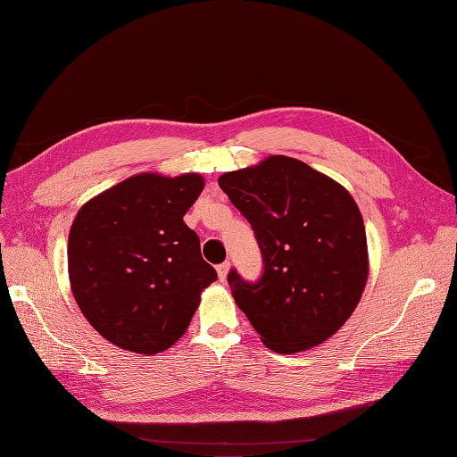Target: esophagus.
<instances>
[{"mask_svg":"<svg viewBox=\"0 0 457 457\" xmlns=\"http://www.w3.org/2000/svg\"><path fill=\"white\" fill-rule=\"evenodd\" d=\"M216 272H219V279L220 281H226L228 279V274H229V262H222V265L216 267Z\"/></svg>","mask_w":457,"mask_h":457,"instance_id":"obj_1","label":"esophagus"}]
</instances>
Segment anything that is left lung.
<instances>
[{
	"label": "left lung",
	"instance_id": "obj_1",
	"mask_svg": "<svg viewBox=\"0 0 457 457\" xmlns=\"http://www.w3.org/2000/svg\"><path fill=\"white\" fill-rule=\"evenodd\" d=\"M219 185L252 224L265 262L257 283L228 276L262 345L295 353L328 341L352 317L369 278L365 224L350 192L287 155L226 172Z\"/></svg>",
	"mask_w": 457,
	"mask_h": 457
}]
</instances>
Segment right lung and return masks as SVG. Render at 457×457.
<instances>
[{
  "label": "right lung",
  "mask_w": 457,
  "mask_h": 457,
  "mask_svg": "<svg viewBox=\"0 0 457 457\" xmlns=\"http://www.w3.org/2000/svg\"><path fill=\"white\" fill-rule=\"evenodd\" d=\"M200 174H135L90 198L68 235V278L83 317L111 345L161 353L187 331L216 279L183 216Z\"/></svg>",
  "instance_id": "obj_1"
}]
</instances>
